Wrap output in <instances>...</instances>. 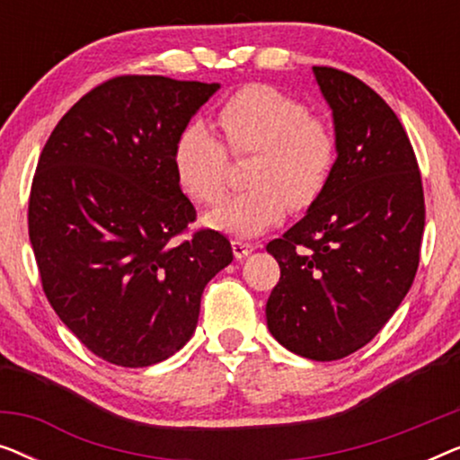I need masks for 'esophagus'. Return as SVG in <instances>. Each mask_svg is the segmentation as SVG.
<instances>
[{"instance_id":"1","label":"esophagus","mask_w":460,"mask_h":460,"mask_svg":"<svg viewBox=\"0 0 460 460\" xmlns=\"http://www.w3.org/2000/svg\"><path fill=\"white\" fill-rule=\"evenodd\" d=\"M253 244L243 243V241H232V253H234L236 260H244L249 253H253Z\"/></svg>"}]
</instances>
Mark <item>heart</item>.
Segmentation results:
<instances>
[{
    "label": "heart",
    "mask_w": 460,
    "mask_h": 460,
    "mask_svg": "<svg viewBox=\"0 0 460 460\" xmlns=\"http://www.w3.org/2000/svg\"><path fill=\"white\" fill-rule=\"evenodd\" d=\"M234 155L253 153L249 190L224 199L205 226L236 238H253L280 224L287 207L307 211L323 197L337 167V137L324 121L307 117L299 100L274 87L249 85L216 115ZM228 153L209 125L194 121L173 144V172L197 203H216L226 186Z\"/></svg>",
    "instance_id": "obj_1"
}]
</instances>
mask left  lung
I'll use <instances>...</instances> for the list:
<instances>
[{"label":"left lung","instance_id":"obj_1","mask_svg":"<svg viewBox=\"0 0 460 460\" xmlns=\"http://www.w3.org/2000/svg\"><path fill=\"white\" fill-rule=\"evenodd\" d=\"M312 71L332 112L337 167L318 203L268 243L280 280L266 320L288 351L331 362L364 348L406 297L425 199L411 140L385 100L337 68Z\"/></svg>","mask_w":460,"mask_h":460}]
</instances>
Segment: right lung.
<instances>
[{"label":"right lung","mask_w":460,"mask_h":460,"mask_svg":"<svg viewBox=\"0 0 460 460\" xmlns=\"http://www.w3.org/2000/svg\"><path fill=\"white\" fill-rule=\"evenodd\" d=\"M219 84L128 75L85 93L37 163L29 238L46 297L92 354L125 368L167 360L190 341L200 297L232 261L200 230L173 172V144Z\"/></svg>","instance_id":"right-lung-1"}]
</instances>
